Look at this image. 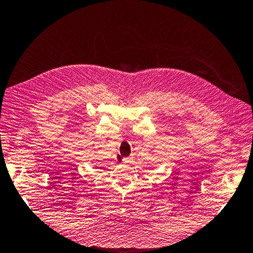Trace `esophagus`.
<instances>
[{
    "label": "esophagus",
    "mask_w": 253,
    "mask_h": 253,
    "mask_svg": "<svg viewBox=\"0 0 253 253\" xmlns=\"http://www.w3.org/2000/svg\"><path fill=\"white\" fill-rule=\"evenodd\" d=\"M123 162H124V163H131V162H132V158H131V157L123 158Z\"/></svg>",
    "instance_id": "34e87169"
}]
</instances>
